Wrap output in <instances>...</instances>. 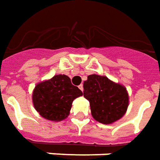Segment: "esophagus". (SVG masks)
I'll list each match as a JSON object with an SVG mask.
<instances>
[{
  "label": "esophagus",
  "mask_w": 160,
  "mask_h": 160,
  "mask_svg": "<svg viewBox=\"0 0 160 160\" xmlns=\"http://www.w3.org/2000/svg\"><path fill=\"white\" fill-rule=\"evenodd\" d=\"M79 89H80V90H81V91H83V86H82V84H80V85H79Z\"/></svg>",
  "instance_id": "34e87169"
}]
</instances>
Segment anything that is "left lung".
<instances>
[{
  "mask_svg": "<svg viewBox=\"0 0 160 160\" xmlns=\"http://www.w3.org/2000/svg\"><path fill=\"white\" fill-rule=\"evenodd\" d=\"M83 97L90 102L92 117L105 124L120 119L129 104L125 87L96 74L88 76L83 82Z\"/></svg>",
  "mask_w": 160,
  "mask_h": 160,
  "instance_id": "8db88e82",
  "label": "left lung"
}]
</instances>
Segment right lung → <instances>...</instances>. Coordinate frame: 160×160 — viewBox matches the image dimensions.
I'll return each instance as SVG.
<instances>
[{
	"label": "right lung",
	"instance_id": "obj_1",
	"mask_svg": "<svg viewBox=\"0 0 160 160\" xmlns=\"http://www.w3.org/2000/svg\"><path fill=\"white\" fill-rule=\"evenodd\" d=\"M82 95V91L71 83L68 76L56 75L36 84L32 99L34 107L42 118L61 121L69 116L74 99Z\"/></svg>",
	"mask_w": 160,
	"mask_h": 160
}]
</instances>
